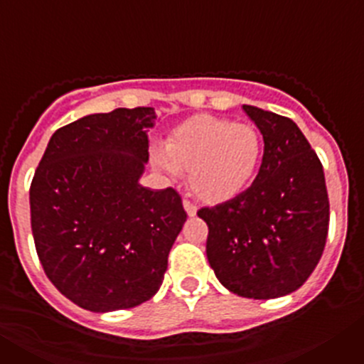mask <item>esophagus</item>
I'll use <instances>...</instances> for the list:
<instances>
[{"mask_svg": "<svg viewBox=\"0 0 364 364\" xmlns=\"http://www.w3.org/2000/svg\"><path fill=\"white\" fill-rule=\"evenodd\" d=\"M184 210H186V213L189 215V217H195V215H197V205L193 204V202H189V200H184Z\"/></svg>", "mask_w": 364, "mask_h": 364, "instance_id": "1", "label": "esophagus"}]
</instances>
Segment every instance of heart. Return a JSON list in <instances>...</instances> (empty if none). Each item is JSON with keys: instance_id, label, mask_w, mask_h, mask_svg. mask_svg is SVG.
I'll list each match as a JSON object with an SVG mask.
<instances>
[{"instance_id": "1", "label": "heart", "mask_w": 364, "mask_h": 364, "mask_svg": "<svg viewBox=\"0 0 364 364\" xmlns=\"http://www.w3.org/2000/svg\"><path fill=\"white\" fill-rule=\"evenodd\" d=\"M264 142L253 125L200 114L180 125L156 151L154 164L169 173L188 171V188L208 204L237 197L252 184L262 164Z\"/></svg>"}]
</instances>
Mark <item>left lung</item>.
I'll list each match as a JSON object with an SVG mask.
<instances>
[{
    "label": "left lung",
    "mask_w": 364,
    "mask_h": 364,
    "mask_svg": "<svg viewBox=\"0 0 364 364\" xmlns=\"http://www.w3.org/2000/svg\"><path fill=\"white\" fill-rule=\"evenodd\" d=\"M264 138L246 191L200 208L205 253L222 286L240 297L275 299L301 288L323 255L330 202L323 164L294 120L242 105Z\"/></svg>",
    "instance_id": "1"
}]
</instances>
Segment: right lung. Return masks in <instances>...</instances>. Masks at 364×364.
<instances>
[{
	"mask_svg": "<svg viewBox=\"0 0 364 364\" xmlns=\"http://www.w3.org/2000/svg\"><path fill=\"white\" fill-rule=\"evenodd\" d=\"M154 118L151 107H120L63 125L32 178L31 226L43 272L83 310L149 301L188 218L175 189L138 184Z\"/></svg>",
	"mask_w": 364,
	"mask_h": 364,
	"instance_id": "add662e5",
	"label": "right lung"
}]
</instances>
